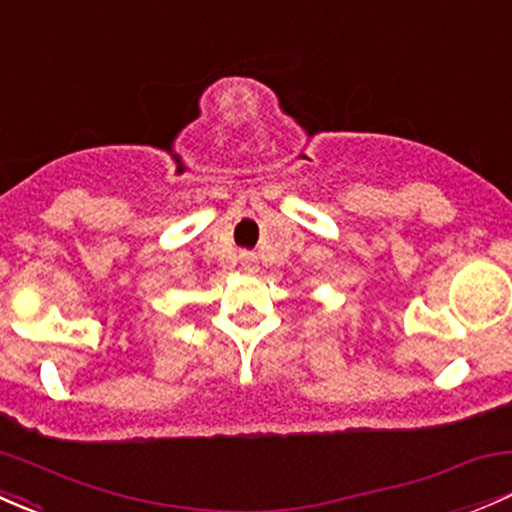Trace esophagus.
<instances>
[{
  "label": "esophagus",
  "mask_w": 512,
  "mask_h": 512,
  "mask_svg": "<svg viewBox=\"0 0 512 512\" xmlns=\"http://www.w3.org/2000/svg\"><path fill=\"white\" fill-rule=\"evenodd\" d=\"M240 265H242V270L255 272L257 270V257L252 255V252H240Z\"/></svg>",
  "instance_id": "34e87169"
}]
</instances>
